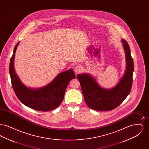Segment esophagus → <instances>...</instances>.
Wrapping results in <instances>:
<instances>
[{
    "mask_svg": "<svg viewBox=\"0 0 149 149\" xmlns=\"http://www.w3.org/2000/svg\"><path fill=\"white\" fill-rule=\"evenodd\" d=\"M81 69H82V68H81V67L80 65L75 66L74 68V71H75V72H77V73H78V72H80V71H81Z\"/></svg>",
    "mask_w": 149,
    "mask_h": 149,
    "instance_id": "1",
    "label": "esophagus"
}]
</instances>
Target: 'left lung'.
Returning a JSON list of instances; mask_svg holds the SVG:
<instances>
[{"instance_id":"1","label":"left lung","mask_w":149,"mask_h":149,"mask_svg":"<svg viewBox=\"0 0 149 149\" xmlns=\"http://www.w3.org/2000/svg\"><path fill=\"white\" fill-rule=\"evenodd\" d=\"M125 50L126 68L124 75L119 83L113 88H102L95 79L90 74H78V80L86 105L96 111H111L120 105L126 98L132 85V75L134 69V61L128 43L122 39Z\"/></svg>"}]
</instances>
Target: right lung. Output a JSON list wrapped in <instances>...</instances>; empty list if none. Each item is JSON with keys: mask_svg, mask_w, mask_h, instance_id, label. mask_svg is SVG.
Wrapping results in <instances>:
<instances>
[{"mask_svg": "<svg viewBox=\"0 0 149 149\" xmlns=\"http://www.w3.org/2000/svg\"><path fill=\"white\" fill-rule=\"evenodd\" d=\"M19 43L14 47L9 65V74L15 95L23 104L36 111L46 112L55 109L63 100L70 80L75 78L74 72L70 69L61 72L50 84L41 88H27L22 83L14 70V57Z\"/></svg>", "mask_w": 149, "mask_h": 149, "instance_id": "add662e5", "label": "right lung"}]
</instances>
